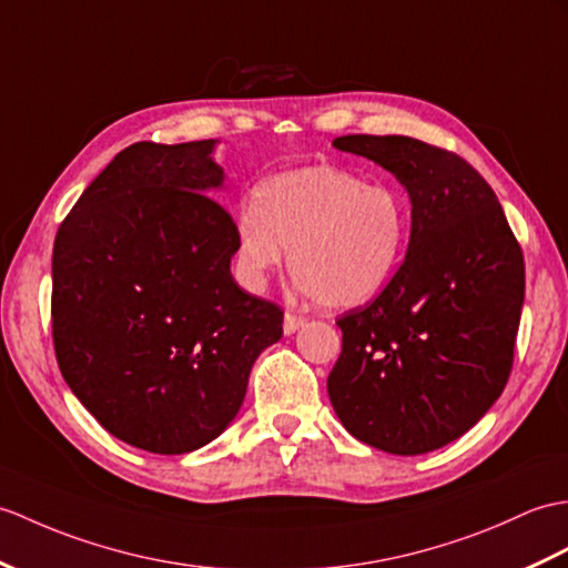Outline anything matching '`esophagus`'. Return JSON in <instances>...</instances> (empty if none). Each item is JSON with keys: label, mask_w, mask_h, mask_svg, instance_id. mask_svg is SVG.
<instances>
[{"label": "esophagus", "mask_w": 568, "mask_h": 568, "mask_svg": "<svg viewBox=\"0 0 568 568\" xmlns=\"http://www.w3.org/2000/svg\"><path fill=\"white\" fill-rule=\"evenodd\" d=\"M307 324V320L305 316H300V314H295V312H285V320H283V332L290 336V334H295L297 328H302Z\"/></svg>", "instance_id": "obj_1"}]
</instances>
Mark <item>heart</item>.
I'll return each instance as SVG.
<instances>
[{
	"mask_svg": "<svg viewBox=\"0 0 568 568\" xmlns=\"http://www.w3.org/2000/svg\"><path fill=\"white\" fill-rule=\"evenodd\" d=\"M412 227L406 197L336 166H305L263 181L236 217V268L263 287L285 263L305 295L332 310L371 302L397 273Z\"/></svg>",
	"mask_w": 568,
	"mask_h": 568,
	"instance_id": "1",
	"label": "heart"
}]
</instances>
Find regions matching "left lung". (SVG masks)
Returning <instances> with one entry per match:
<instances>
[{
    "label": "left lung",
    "mask_w": 568,
    "mask_h": 568,
    "mask_svg": "<svg viewBox=\"0 0 568 568\" xmlns=\"http://www.w3.org/2000/svg\"><path fill=\"white\" fill-rule=\"evenodd\" d=\"M406 189L412 236L399 271L336 322L326 379L346 430L392 455L457 440L504 392L525 300V261L496 193L455 152L404 135H344Z\"/></svg>",
    "instance_id": "1"
}]
</instances>
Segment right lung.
Returning a JSON list of instances; mask_svg holds the SVG:
<instances>
[{
  "label": "right lung",
  "mask_w": 568,
  "mask_h": 568,
  "mask_svg": "<svg viewBox=\"0 0 568 568\" xmlns=\"http://www.w3.org/2000/svg\"><path fill=\"white\" fill-rule=\"evenodd\" d=\"M215 140L135 142L89 183L52 246V344L99 424L140 450L215 440L283 310L230 273L234 220Z\"/></svg>",
  "instance_id": "1"
}]
</instances>
